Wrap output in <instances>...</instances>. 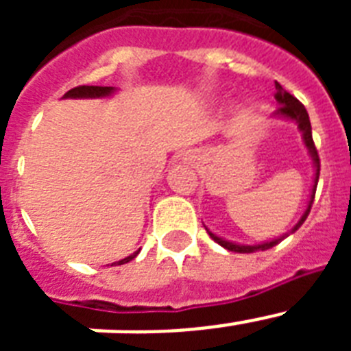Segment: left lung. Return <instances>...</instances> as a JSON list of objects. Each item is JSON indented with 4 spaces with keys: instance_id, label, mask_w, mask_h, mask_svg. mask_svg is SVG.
Wrapping results in <instances>:
<instances>
[{
    "instance_id": "1",
    "label": "left lung",
    "mask_w": 351,
    "mask_h": 351,
    "mask_svg": "<svg viewBox=\"0 0 351 351\" xmlns=\"http://www.w3.org/2000/svg\"><path fill=\"white\" fill-rule=\"evenodd\" d=\"M276 101H278V105H280V107L276 108V112L272 114V116L280 117V119L293 121V123H295L297 128H299V132H300V135H302L304 145L308 147V153L313 160V167H315V179H313L311 195H309L308 207H306V210L302 213V216H300L299 221L293 225V228H291L288 234H283L281 237L272 239V241H265V243L253 244V246H251V244L232 243V241H226V239L219 237V235H216L214 232H210L209 228L206 226L207 234L210 235V239H213L214 243H218L219 246H223L225 250H228V251H235V253H255V251H265V250H269V247L276 246V244H280L285 237H288L290 234H293V232L299 230L300 225H302V223L306 221V218H308L309 210H311V204H313V200H315L316 184H318V178H320V158H318V151H316L315 142H313L311 123H309L308 110H306V107H304V105L297 100L295 96H291L290 93L285 91L283 86H281L280 82H276Z\"/></svg>"
}]
</instances>
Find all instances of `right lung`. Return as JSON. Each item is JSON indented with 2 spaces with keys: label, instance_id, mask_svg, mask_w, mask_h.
I'll use <instances>...</instances> for the list:
<instances>
[{
  "label": "right lung",
  "instance_id": "obj_1",
  "mask_svg": "<svg viewBox=\"0 0 351 351\" xmlns=\"http://www.w3.org/2000/svg\"><path fill=\"white\" fill-rule=\"evenodd\" d=\"M116 88H110V86H79V88H73L63 96V98H108L116 93ZM141 253V250H137L135 253H132L126 258L119 260V262H114L112 265H123V263L132 262L135 256Z\"/></svg>",
  "mask_w": 351,
  "mask_h": 351
}]
</instances>
